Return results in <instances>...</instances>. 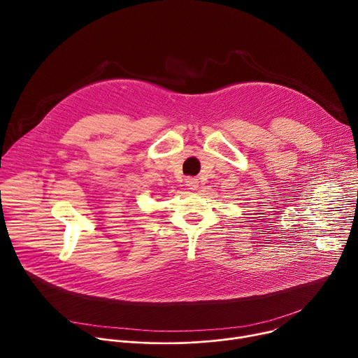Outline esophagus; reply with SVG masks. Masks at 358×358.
I'll return each instance as SVG.
<instances>
[{
  "label": "esophagus",
  "mask_w": 358,
  "mask_h": 358,
  "mask_svg": "<svg viewBox=\"0 0 358 358\" xmlns=\"http://www.w3.org/2000/svg\"><path fill=\"white\" fill-rule=\"evenodd\" d=\"M185 185L189 188V189H195L198 188V180L196 178H192V177H188L185 180Z\"/></svg>",
  "instance_id": "esophagus-1"
}]
</instances>
